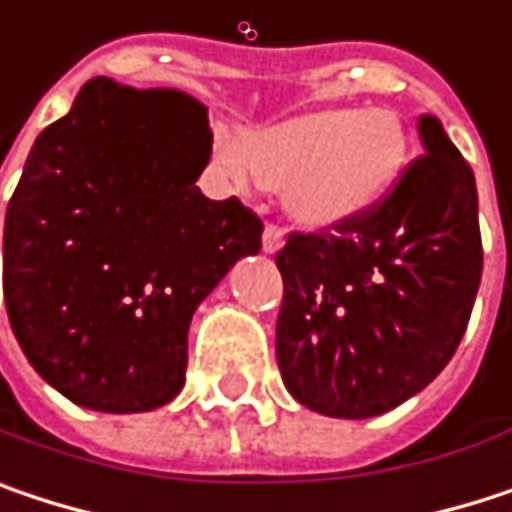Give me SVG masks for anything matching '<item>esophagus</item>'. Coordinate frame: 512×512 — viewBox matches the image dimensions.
I'll list each match as a JSON object with an SVG mask.
<instances>
[{"label":"esophagus","instance_id":"obj_1","mask_svg":"<svg viewBox=\"0 0 512 512\" xmlns=\"http://www.w3.org/2000/svg\"><path fill=\"white\" fill-rule=\"evenodd\" d=\"M281 246H284V231H281L278 225H266V228H263V252L275 255Z\"/></svg>","mask_w":512,"mask_h":512}]
</instances>
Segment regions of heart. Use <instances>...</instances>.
Masks as SVG:
<instances>
[{"label": "heart", "instance_id": "obj_1", "mask_svg": "<svg viewBox=\"0 0 512 512\" xmlns=\"http://www.w3.org/2000/svg\"><path fill=\"white\" fill-rule=\"evenodd\" d=\"M409 156V133L391 109H317L249 130L240 145L219 133L216 159L237 186L281 192L302 228H338L376 210Z\"/></svg>", "mask_w": 512, "mask_h": 512}]
</instances>
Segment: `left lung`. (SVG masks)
<instances>
[{
	"instance_id": "1",
	"label": "left lung",
	"mask_w": 512,
	"mask_h": 512,
	"mask_svg": "<svg viewBox=\"0 0 512 512\" xmlns=\"http://www.w3.org/2000/svg\"><path fill=\"white\" fill-rule=\"evenodd\" d=\"M424 156L367 216L290 234L275 358L287 391L329 418H373L427 388L457 353L480 287L474 171L439 118Z\"/></svg>"
}]
</instances>
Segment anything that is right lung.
I'll use <instances>...</instances> for the list:
<instances>
[{"label":"right lung","mask_w":512,"mask_h":512,"mask_svg":"<svg viewBox=\"0 0 512 512\" xmlns=\"http://www.w3.org/2000/svg\"><path fill=\"white\" fill-rule=\"evenodd\" d=\"M207 109L97 76L32 145L8 201L2 290L29 364L76 406L151 412L186 382L195 308L263 222L210 201Z\"/></svg>","instance_id":"add662e5"}]
</instances>
